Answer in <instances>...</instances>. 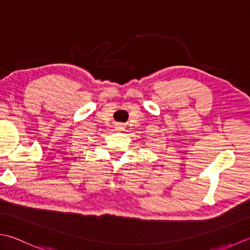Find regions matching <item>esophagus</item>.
<instances>
[{"instance_id":"34e87169","label":"esophagus","mask_w":250,"mask_h":250,"mask_svg":"<svg viewBox=\"0 0 250 250\" xmlns=\"http://www.w3.org/2000/svg\"><path fill=\"white\" fill-rule=\"evenodd\" d=\"M116 129L118 130V131H124V130H125V126H124V125L118 124V125H116Z\"/></svg>"}]
</instances>
